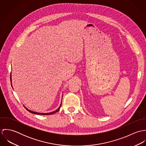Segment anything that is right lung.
<instances>
[{
  "label": "right lung",
  "mask_w": 146,
  "mask_h": 146,
  "mask_svg": "<svg viewBox=\"0 0 146 146\" xmlns=\"http://www.w3.org/2000/svg\"><path fill=\"white\" fill-rule=\"evenodd\" d=\"M11 82H12V79H11ZM61 104H62V102H61ZM61 104L60 105V106L59 107V108L57 110H56V111H53V112H49V113H39V112H34V111H31V110H29L28 108H26V109L29 111V112H31V113H34V114H36V115H52V114H53V113H56V112H58L59 110H60V108H61ZM25 107V106H24Z\"/></svg>",
  "instance_id": "add662e5"
}]
</instances>
